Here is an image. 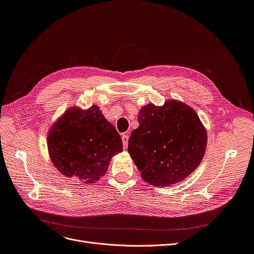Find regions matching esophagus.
<instances>
[{
    "label": "esophagus",
    "instance_id": "esophagus-1",
    "mask_svg": "<svg viewBox=\"0 0 254 254\" xmlns=\"http://www.w3.org/2000/svg\"><path fill=\"white\" fill-rule=\"evenodd\" d=\"M123 138V145H124V148H127V144H128V136L127 134H124L122 136Z\"/></svg>",
    "mask_w": 254,
    "mask_h": 254
}]
</instances>
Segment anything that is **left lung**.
Instances as JSON below:
<instances>
[{
  "label": "left lung",
  "mask_w": 254,
  "mask_h": 254,
  "mask_svg": "<svg viewBox=\"0 0 254 254\" xmlns=\"http://www.w3.org/2000/svg\"><path fill=\"white\" fill-rule=\"evenodd\" d=\"M131 131L128 152L144 181L168 186L188 177L201 164L207 132L196 113L178 101L144 106Z\"/></svg>",
  "instance_id": "1"
}]
</instances>
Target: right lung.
<instances>
[{
    "label": "right lung",
    "instance_id": "add662e5",
    "mask_svg": "<svg viewBox=\"0 0 254 254\" xmlns=\"http://www.w3.org/2000/svg\"><path fill=\"white\" fill-rule=\"evenodd\" d=\"M48 151L63 175L95 183L105 175L111 157L123 151V140L99 106L73 107L49 130Z\"/></svg>",
    "mask_w": 254,
    "mask_h": 254
}]
</instances>
